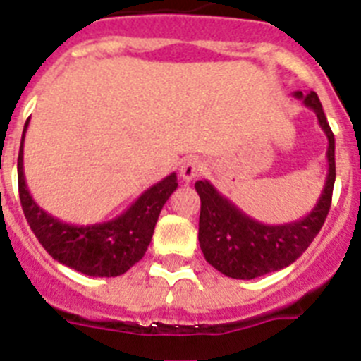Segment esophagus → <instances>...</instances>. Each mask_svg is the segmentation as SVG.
Returning <instances> with one entry per match:
<instances>
[{
  "label": "esophagus",
  "instance_id": "esophagus-1",
  "mask_svg": "<svg viewBox=\"0 0 361 361\" xmlns=\"http://www.w3.org/2000/svg\"><path fill=\"white\" fill-rule=\"evenodd\" d=\"M201 173H203V161H201V158H196V157L185 160L180 169V174L181 178H183V181H192L194 178L200 176Z\"/></svg>",
  "mask_w": 361,
  "mask_h": 361
}]
</instances>
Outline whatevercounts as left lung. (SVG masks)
Returning <instances> with one entry per match:
<instances>
[{
  "mask_svg": "<svg viewBox=\"0 0 361 361\" xmlns=\"http://www.w3.org/2000/svg\"><path fill=\"white\" fill-rule=\"evenodd\" d=\"M298 99L312 109L328 137V176L317 204L308 215L287 224H264L240 210L224 197L210 181H196L201 197L200 245L212 267L228 278L252 279L294 264L317 237L331 207L335 185V137L324 116L319 96L294 92Z\"/></svg>",
  "mask_w": 361,
  "mask_h": 361,
  "instance_id": "8db88e82",
  "label": "left lung"
}]
</instances>
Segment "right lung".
Listing matches in <instances>:
<instances>
[{"label": "right lung", "mask_w": 361, "mask_h": 361, "mask_svg": "<svg viewBox=\"0 0 361 361\" xmlns=\"http://www.w3.org/2000/svg\"><path fill=\"white\" fill-rule=\"evenodd\" d=\"M30 119L26 121L18 158L19 197L30 228L42 247L66 267L94 278L121 276L147 251L158 215L165 201L178 188L176 173L147 188L119 217L97 224L76 226L53 217L33 201L23 169V147Z\"/></svg>", "instance_id": "right-lung-1"}]
</instances>
